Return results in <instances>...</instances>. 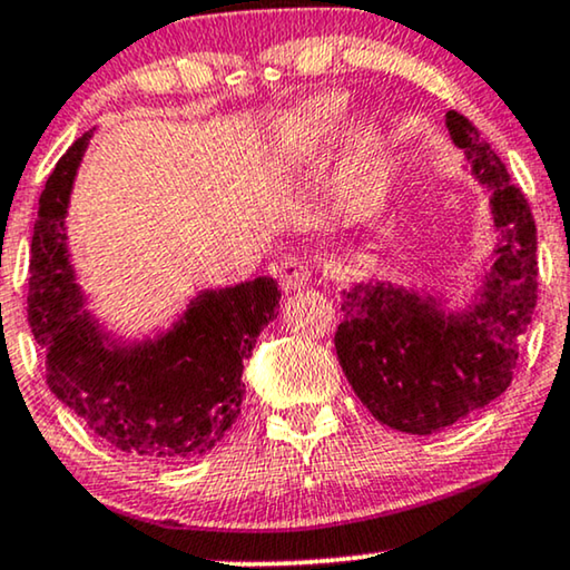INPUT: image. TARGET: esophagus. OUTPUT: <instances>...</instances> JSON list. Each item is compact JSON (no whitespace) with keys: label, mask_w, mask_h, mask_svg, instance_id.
<instances>
[{"label":"esophagus","mask_w":570,"mask_h":570,"mask_svg":"<svg viewBox=\"0 0 570 570\" xmlns=\"http://www.w3.org/2000/svg\"><path fill=\"white\" fill-rule=\"evenodd\" d=\"M308 277H311V269H308V262L303 259H291L283 262V267H279V285H283L285 293H298L303 287L308 285Z\"/></svg>","instance_id":"esophagus-1"}]
</instances>
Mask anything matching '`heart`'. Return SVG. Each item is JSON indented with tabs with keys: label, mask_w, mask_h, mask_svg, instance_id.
<instances>
[{
	"label": "heart",
	"mask_w": 570,
	"mask_h": 570,
	"mask_svg": "<svg viewBox=\"0 0 570 570\" xmlns=\"http://www.w3.org/2000/svg\"><path fill=\"white\" fill-rule=\"evenodd\" d=\"M340 119V114L334 111L330 104H306L295 106L291 111L283 114V127H314V129H326L332 127L334 121ZM381 158V137L376 129H363L357 135V142L350 150L345 168H342L337 189H334V209L340 215H355L361 209L365 191H368V184L373 174H376Z\"/></svg>",
	"instance_id": "heart-1"
}]
</instances>
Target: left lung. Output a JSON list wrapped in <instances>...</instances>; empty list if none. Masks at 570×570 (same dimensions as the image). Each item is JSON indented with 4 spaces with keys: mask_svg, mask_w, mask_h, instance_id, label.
I'll use <instances>...</instances> for the list:
<instances>
[{
    "mask_svg": "<svg viewBox=\"0 0 570 570\" xmlns=\"http://www.w3.org/2000/svg\"><path fill=\"white\" fill-rule=\"evenodd\" d=\"M446 129L490 194L501 233L472 301L449 308L441 291L368 277L342 291L345 318L334 334L357 400L379 423L410 435L462 423L509 389L537 306V228L524 194L470 119L449 111Z\"/></svg>",
    "mask_w": 570,
    "mask_h": 570,
    "instance_id": "obj_1",
    "label": "left lung"
}]
</instances>
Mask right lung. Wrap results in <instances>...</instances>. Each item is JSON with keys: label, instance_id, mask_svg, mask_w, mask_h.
Listing matches in <instances>:
<instances>
[{"label": "right lung", "instance_id": "right-lung-1", "mask_svg": "<svg viewBox=\"0 0 570 570\" xmlns=\"http://www.w3.org/2000/svg\"><path fill=\"white\" fill-rule=\"evenodd\" d=\"M96 127L61 155L38 199L30 246L28 322L46 353V381L61 404L106 443L147 462L207 454L236 423L244 361L277 316L272 277L205 287L168 330L124 340L85 311L67 244L69 194Z\"/></svg>", "mask_w": 570, "mask_h": 570}]
</instances>
